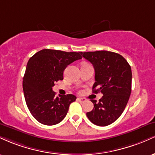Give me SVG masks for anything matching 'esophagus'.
<instances>
[{"label":"esophagus","mask_w":155,"mask_h":155,"mask_svg":"<svg viewBox=\"0 0 155 155\" xmlns=\"http://www.w3.org/2000/svg\"><path fill=\"white\" fill-rule=\"evenodd\" d=\"M77 100H78V101H79L80 103H84L86 101V99L83 98V97H78Z\"/></svg>","instance_id":"obj_1"}]
</instances>
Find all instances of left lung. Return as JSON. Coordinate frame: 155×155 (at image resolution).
Wrapping results in <instances>:
<instances>
[{
    "label": "left lung",
    "mask_w": 155,
    "mask_h": 155,
    "mask_svg": "<svg viewBox=\"0 0 155 155\" xmlns=\"http://www.w3.org/2000/svg\"><path fill=\"white\" fill-rule=\"evenodd\" d=\"M81 55L95 68L92 92H101L104 95L99 102L90 100L94 108L87 116L96 125H109L121 116L128 102L132 83L130 65L122 55L113 51H88Z\"/></svg>",
    "instance_id": "left-lung-1"
}]
</instances>
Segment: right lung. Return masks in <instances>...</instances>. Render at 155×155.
Returning <instances> with one entry per match:
<instances>
[{"label": "right lung", "instance_id": "obj_1", "mask_svg": "<svg viewBox=\"0 0 155 155\" xmlns=\"http://www.w3.org/2000/svg\"><path fill=\"white\" fill-rule=\"evenodd\" d=\"M81 52L44 49L30 58L22 81L25 99L33 117L40 123L54 125L65 118L75 95L55 96L54 83L63 79L69 64L82 58Z\"/></svg>", "mask_w": 155, "mask_h": 155}]
</instances>
